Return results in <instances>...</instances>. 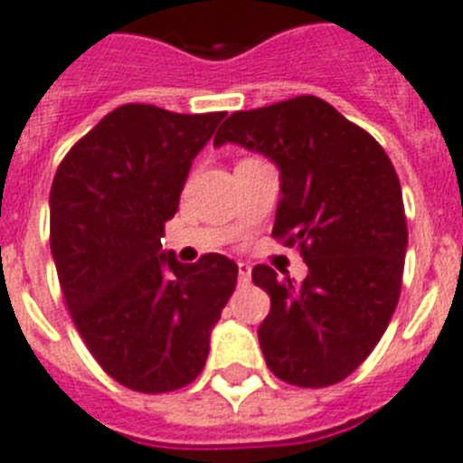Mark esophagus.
<instances>
[{
    "label": "esophagus",
    "instance_id": "34e87169",
    "mask_svg": "<svg viewBox=\"0 0 463 463\" xmlns=\"http://www.w3.org/2000/svg\"><path fill=\"white\" fill-rule=\"evenodd\" d=\"M238 278H240V282H242V285H247V282H250V278H251L250 263H238Z\"/></svg>",
    "mask_w": 463,
    "mask_h": 463
}]
</instances>
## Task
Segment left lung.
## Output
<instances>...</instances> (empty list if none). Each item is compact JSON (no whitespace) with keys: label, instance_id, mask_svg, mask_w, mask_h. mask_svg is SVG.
<instances>
[{"label":"left lung","instance_id":"8db88e82","mask_svg":"<svg viewBox=\"0 0 463 463\" xmlns=\"http://www.w3.org/2000/svg\"><path fill=\"white\" fill-rule=\"evenodd\" d=\"M223 143L278 165L273 238L298 244L308 266L304 282L263 263L251 270L270 297L259 327L266 364L291 386L344 382L383 336L402 285L405 204L386 150L317 96L232 112L213 136Z\"/></svg>","mask_w":463,"mask_h":463}]
</instances>
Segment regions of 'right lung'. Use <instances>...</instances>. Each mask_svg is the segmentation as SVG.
I'll use <instances>...</instances> for the list:
<instances>
[{"mask_svg": "<svg viewBox=\"0 0 463 463\" xmlns=\"http://www.w3.org/2000/svg\"><path fill=\"white\" fill-rule=\"evenodd\" d=\"M223 118L127 103L81 136L53 176L52 254L65 306L103 372L138 393L195 382L235 291L228 256L178 263L162 251L190 165Z\"/></svg>", "mask_w": 463, "mask_h": 463, "instance_id": "add662e5", "label": "right lung"}]
</instances>
